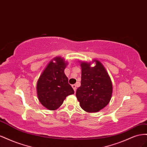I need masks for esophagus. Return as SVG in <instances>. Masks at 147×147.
<instances>
[{"label":"esophagus","mask_w":147,"mask_h":147,"mask_svg":"<svg viewBox=\"0 0 147 147\" xmlns=\"http://www.w3.org/2000/svg\"><path fill=\"white\" fill-rule=\"evenodd\" d=\"M72 87H73V89H74V92L76 90V84H73L72 85Z\"/></svg>","instance_id":"1"}]
</instances>
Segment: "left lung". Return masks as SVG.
Instances as JSON below:
<instances>
[{
	"mask_svg": "<svg viewBox=\"0 0 147 147\" xmlns=\"http://www.w3.org/2000/svg\"><path fill=\"white\" fill-rule=\"evenodd\" d=\"M95 65L81 62V84L76 95L81 107L89 112H97L110 102L113 92L111 79L103 65L94 60Z\"/></svg>",
	"mask_w": 147,
	"mask_h": 147,
	"instance_id": "1",
	"label": "left lung"
}]
</instances>
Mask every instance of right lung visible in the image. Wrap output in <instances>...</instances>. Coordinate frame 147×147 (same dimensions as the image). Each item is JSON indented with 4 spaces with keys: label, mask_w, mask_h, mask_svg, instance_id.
<instances>
[{
    "label": "right lung",
    "mask_w": 147,
    "mask_h": 147,
    "mask_svg": "<svg viewBox=\"0 0 147 147\" xmlns=\"http://www.w3.org/2000/svg\"><path fill=\"white\" fill-rule=\"evenodd\" d=\"M50 61L37 82V94L40 103L48 110H55L63 103L67 96L73 94L64 70L67 62L61 57Z\"/></svg>",
    "instance_id": "1"
}]
</instances>
